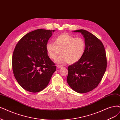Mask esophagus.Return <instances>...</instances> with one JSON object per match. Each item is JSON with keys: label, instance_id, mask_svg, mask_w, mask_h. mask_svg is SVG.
<instances>
[{"label": "esophagus", "instance_id": "esophagus-1", "mask_svg": "<svg viewBox=\"0 0 120 120\" xmlns=\"http://www.w3.org/2000/svg\"><path fill=\"white\" fill-rule=\"evenodd\" d=\"M62 67H63V66H62V65H58L57 66V68H59V69L61 68H62Z\"/></svg>", "mask_w": 120, "mask_h": 120}]
</instances>
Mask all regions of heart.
<instances>
[{
	"instance_id": "heart-1",
	"label": "heart",
	"mask_w": 120,
	"mask_h": 120,
	"mask_svg": "<svg viewBox=\"0 0 120 120\" xmlns=\"http://www.w3.org/2000/svg\"><path fill=\"white\" fill-rule=\"evenodd\" d=\"M46 49L50 59L56 61L58 63L66 62L69 64L77 62L82 57L86 49V42L83 38H75L72 35L63 34L54 39V43L48 42Z\"/></svg>"
}]
</instances>
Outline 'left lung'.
<instances>
[{"label": "left lung", "instance_id": "left-lung-1", "mask_svg": "<svg viewBox=\"0 0 120 120\" xmlns=\"http://www.w3.org/2000/svg\"><path fill=\"white\" fill-rule=\"evenodd\" d=\"M74 32L83 35L86 49L80 60L68 67L67 82L72 90L83 94L98 86L107 68V58L102 42L95 35L84 30Z\"/></svg>", "mask_w": 120, "mask_h": 120}]
</instances>
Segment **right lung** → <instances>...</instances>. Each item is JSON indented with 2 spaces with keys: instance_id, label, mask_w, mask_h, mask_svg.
I'll list each match as a JSON object with an SVG mask.
<instances>
[{
  "instance_id": "1",
  "label": "right lung",
  "mask_w": 120,
  "mask_h": 120,
  "mask_svg": "<svg viewBox=\"0 0 120 120\" xmlns=\"http://www.w3.org/2000/svg\"><path fill=\"white\" fill-rule=\"evenodd\" d=\"M55 30L39 29L26 34L18 42L12 56V69L24 90L38 92L45 88L56 70L48 56L46 45Z\"/></svg>"
}]
</instances>
